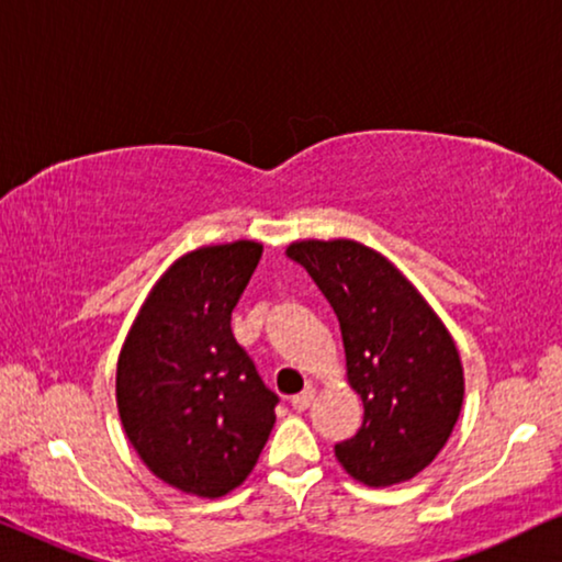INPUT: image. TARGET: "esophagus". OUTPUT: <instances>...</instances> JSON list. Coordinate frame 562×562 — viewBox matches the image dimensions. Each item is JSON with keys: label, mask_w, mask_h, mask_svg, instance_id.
<instances>
[{"label": "esophagus", "mask_w": 562, "mask_h": 562, "mask_svg": "<svg viewBox=\"0 0 562 562\" xmlns=\"http://www.w3.org/2000/svg\"><path fill=\"white\" fill-rule=\"evenodd\" d=\"M314 402V389H306L302 394H296L291 398V406H294V412H306Z\"/></svg>", "instance_id": "34e87169"}]
</instances>
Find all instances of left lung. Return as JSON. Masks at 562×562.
<instances>
[{
	"label": "left lung",
	"mask_w": 562,
	"mask_h": 562,
	"mask_svg": "<svg viewBox=\"0 0 562 562\" xmlns=\"http://www.w3.org/2000/svg\"><path fill=\"white\" fill-rule=\"evenodd\" d=\"M286 256L335 310L348 383L363 402V427L335 445V458L366 486L414 479L445 448L463 409V363L448 327L414 283L363 243L296 240Z\"/></svg>",
	"instance_id": "obj_1"
}]
</instances>
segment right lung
Listing matches in <instances>:
<instances>
[{
    "instance_id": "1",
    "label": "right lung",
    "mask_w": 562,
    "mask_h": 562,
    "mask_svg": "<svg viewBox=\"0 0 562 562\" xmlns=\"http://www.w3.org/2000/svg\"><path fill=\"white\" fill-rule=\"evenodd\" d=\"M263 245H204L150 289L117 360V412L148 471L220 498L240 486L268 442L279 396L229 327Z\"/></svg>"
}]
</instances>
